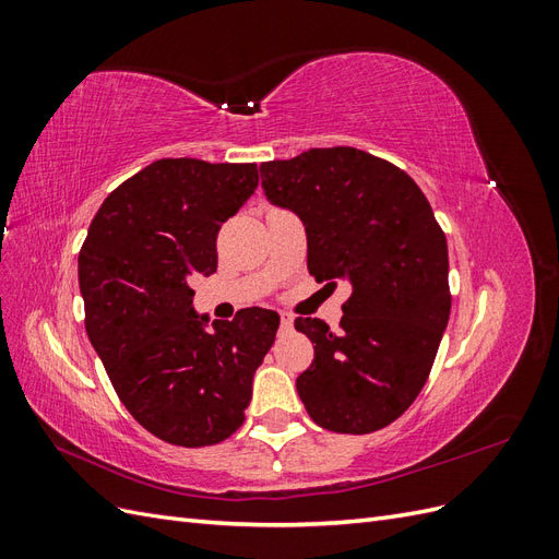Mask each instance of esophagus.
<instances>
[{
	"label": "esophagus",
	"mask_w": 559,
	"mask_h": 559,
	"mask_svg": "<svg viewBox=\"0 0 559 559\" xmlns=\"http://www.w3.org/2000/svg\"><path fill=\"white\" fill-rule=\"evenodd\" d=\"M280 326H282V331H289V329L294 326V317L282 312V314H280Z\"/></svg>",
	"instance_id": "34e87169"
}]
</instances>
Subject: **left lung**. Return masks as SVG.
I'll list each match as a JSON object with an SVG mask.
<instances>
[{
    "label": "left lung",
    "instance_id": "8db88e82",
    "mask_svg": "<svg viewBox=\"0 0 559 559\" xmlns=\"http://www.w3.org/2000/svg\"><path fill=\"white\" fill-rule=\"evenodd\" d=\"M265 195L308 233L317 282L347 280L341 329L296 317L314 359L296 380L308 415L335 433L392 425L425 386L450 317L448 242L401 167L354 146L261 165Z\"/></svg>",
    "mask_w": 559,
    "mask_h": 559
}]
</instances>
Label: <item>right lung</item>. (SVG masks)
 Masks as SVG:
<instances>
[{"label": "right lung", "instance_id": "add662e5", "mask_svg": "<svg viewBox=\"0 0 559 559\" xmlns=\"http://www.w3.org/2000/svg\"><path fill=\"white\" fill-rule=\"evenodd\" d=\"M257 186V163L156 160L107 195L79 251L91 343L128 413L165 443L216 445L238 431L275 343L273 310L210 331L193 310V277L216 273V235Z\"/></svg>", "mask_w": 559, "mask_h": 559}]
</instances>
